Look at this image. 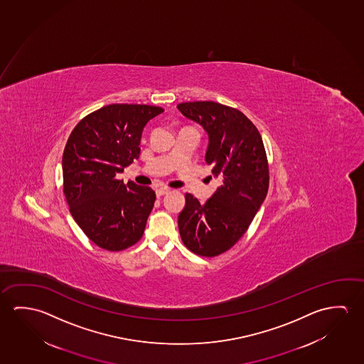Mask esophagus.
<instances>
[{
    "label": "esophagus",
    "mask_w": 364,
    "mask_h": 364,
    "mask_svg": "<svg viewBox=\"0 0 364 364\" xmlns=\"http://www.w3.org/2000/svg\"><path fill=\"white\" fill-rule=\"evenodd\" d=\"M170 191V189L168 188H159V189H156V196L157 197H162V196H165V194H167Z\"/></svg>",
    "instance_id": "obj_1"
}]
</instances>
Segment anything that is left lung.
I'll return each mask as SVG.
<instances>
[{
	"label": "left lung",
	"instance_id": "1",
	"mask_svg": "<svg viewBox=\"0 0 364 364\" xmlns=\"http://www.w3.org/2000/svg\"><path fill=\"white\" fill-rule=\"evenodd\" d=\"M178 109L208 134L205 162L222 180L205 203L185 194L180 236L194 254L217 257L242 237L267 197V154L257 127L237 109L215 102H181Z\"/></svg>",
	"mask_w": 364,
	"mask_h": 364
}]
</instances>
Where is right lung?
I'll list each match as a JSON object with an SVG mask.
<instances>
[{"instance_id":"right-lung-1","label":"right lung","mask_w":364,"mask_h":364,"mask_svg":"<svg viewBox=\"0 0 364 364\" xmlns=\"http://www.w3.org/2000/svg\"><path fill=\"white\" fill-rule=\"evenodd\" d=\"M164 109L110 104L86 115L67 141L63 191L73 220L94 244L124 250L142 237L155 191L115 175L139 157L142 132Z\"/></svg>"}]
</instances>
